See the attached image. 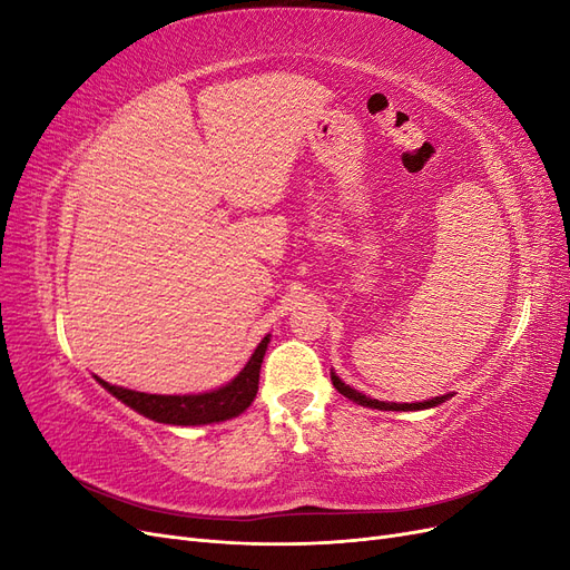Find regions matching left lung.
<instances>
[{
  "label": "left lung",
  "instance_id": "8db88e82",
  "mask_svg": "<svg viewBox=\"0 0 570 570\" xmlns=\"http://www.w3.org/2000/svg\"><path fill=\"white\" fill-rule=\"evenodd\" d=\"M331 381H333L335 390H337L340 394L347 396V400H352V402H356V404H361V406L377 409V411H423V409H433V406H438V404L450 400V396H454V394H440V396H433V400L411 402V404H409V402H402V404H400V402H381V400H371V396H366L364 392H358V390L350 387L344 381H340V375H337L335 371H331Z\"/></svg>",
  "mask_w": 570,
  "mask_h": 570
}]
</instances>
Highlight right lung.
Instances as JSON below:
<instances>
[{"label": "right lung", "instance_id": "obj_1", "mask_svg": "<svg viewBox=\"0 0 570 570\" xmlns=\"http://www.w3.org/2000/svg\"><path fill=\"white\" fill-rule=\"evenodd\" d=\"M271 335H266L256 344L254 354L230 383L223 387L199 392V394H149L128 387L111 385L95 375V381L114 394L118 402H124L132 411L142 413L149 421L166 423V425H209L230 421L239 413H245L258 392V371L268 350Z\"/></svg>", "mask_w": 570, "mask_h": 570}]
</instances>
